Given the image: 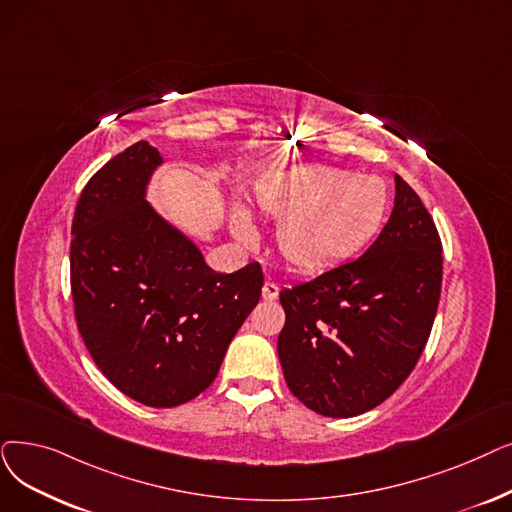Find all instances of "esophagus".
<instances>
[{
    "label": "esophagus",
    "instance_id": "1",
    "mask_svg": "<svg viewBox=\"0 0 512 512\" xmlns=\"http://www.w3.org/2000/svg\"><path fill=\"white\" fill-rule=\"evenodd\" d=\"M278 293H280V286L276 284V282H265L263 284V299L265 301H274V299H278Z\"/></svg>",
    "mask_w": 512,
    "mask_h": 512
}]
</instances>
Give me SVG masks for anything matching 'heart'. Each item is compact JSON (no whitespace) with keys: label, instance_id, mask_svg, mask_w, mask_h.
<instances>
[{"label":"heart","instance_id":"obj_1","mask_svg":"<svg viewBox=\"0 0 512 512\" xmlns=\"http://www.w3.org/2000/svg\"><path fill=\"white\" fill-rule=\"evenodd\" d=\"M265 215L282 221L278 247L299 270H326L358 253L381 228L387 190L376 177H355L330 165L299 167L265 184L259 192ZM236 234L253 238L244 215L236 217Z\"/></svg>","mask_w":512,"mask_h":512}]
</instances>
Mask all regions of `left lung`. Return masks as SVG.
Instances as JSON below:
<instances>
[{
  "mask_svg": "<svg viewBox=\"0 0 512 512\" xmlns=\"http://www.w3.org/2000/svg\"><path fill=\"white\" fill-rule=\"evenodd\" d=\"M441 251L431 213L395 175L391 217L366 253L282 288L278 358L299 402L349 418L383 404L408 379L437 314Z\"/></svg>",
  "mask_w": 512,
  "mask_h": 512,
  "instance_id": "obj_1",
  "label": "left lung"
}]
</instances>
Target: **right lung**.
Listing matches in <instances>:
<instances>
[{
  "instance_id": "right-lung-1",
  "label": "right lung",
  "mask_w": 512,
  "mask_h": 512,
  "mask_svg": "<svg viewBox=\"0 0 512 512\" xmlns=\"http://www.w3.org/2000/svg\"><path fill=\"white\" fill-rule=\"evenodd\" d=\"M161 154L136 142L85 184L71 238L79 335L121 393L173 408L203 393L259 303L257 261L217 274L194 244L144 201Z\"/></svg>"
}]
</instances>
